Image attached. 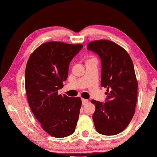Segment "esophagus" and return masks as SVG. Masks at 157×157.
Returning <instances> with one entry per match:
<instances>
[{
  "label": "esophagus",
  "mask_w": 157,
  "mask_h": 157,
  "mask_svg": "<svg viewBox=\"0 0 157 157\" xmlns=\"http://www.w3.org/2000/svg\"><path fill=\"white\" fill-rule=\"evenodd\" d=\"M82 105H86V103H87V102H88V100L82 98Z\"/></svg>",
  "instance_id": "esophagus-1"
}]
</instances>
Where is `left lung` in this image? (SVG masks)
Here are the masks:
<instances>
[{
    "label": "left lung",
    "instance_id": "8db88e82",
    "mask_svg": "<svg viewBox=\"0 0 157 157\" xmlns=\"http://www.w3.org/2000/svg\"><path fill=\"white\" fill-rule=\"evenodd\" d=\"M87 48L98 55L102 62V87L106 88V101L92 100V115L96 130L101 134H119L128 126L135 113L138 81L129 55L121 46L109 40L90 42Z\"/></svg>",
    "mask_w": 157,
    "mask_h": 157
}]
</instances>
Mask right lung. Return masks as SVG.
Returning a JSON list of instances; mask_svg holds the SVG:
<instances>
[{
  "label": "right lung",
  "instance_id": "1",
  "mask_svg": "<svg viewBox=\"0 0 157 157\" xmlns=\"http://www.w3.org/2000/svg\"><path fill=\"white\" fill-rule=\"evenodd\" d=\"M83 45L52 41L44 43L28 59L25 87L33 114L42 128L55 138L75 132L82 106L80 97L58 94L68 77L69 65Z\"/></svg>",
  "mask_w": 157,
  "mask_h": 157
}]
</instances>
